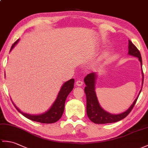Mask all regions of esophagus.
<instances>
[{
  "label": "esophagus",
  "instance_id": "obj_1",
  "mask_svg": "<svg viewBox=\"0 0 148 148\" xmlns=\"http://www.w3.org/2000/svg\"><path fill=\"white\" fill-rule=\"evenodd\" d=\"M75 84H76L77 86H81L83 84V82H82V81L81 80H78L76 81V82H75Z\"/></svg>",
  "mask_w": 148,
  "mask_h": 148
}]
</instances>
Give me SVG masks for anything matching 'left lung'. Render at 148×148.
I'll return each instance as SVG.
<instances>
[{
	"instance_id": "obj_1",
	"label": "left lung",
	"mask_w": 148,
	"mask_h": 148,
	"mask_svg": "<svg viewBox=\"0 0 148 148\" xmlns=\"http://www.w3.org/2000/svg\"><path fill=\"white\" fill-rule=\"evenodd\" d=\"M129 52L128 54L130 56L136 57L138 58V59L140 63L142 71V88L144 81V75L143 72V64H142V58L140 53L138 49L129 40ZM97 78V73H91L86 75L84 79L86 87L84 88V92L86 96V113L88 118L90 121L95 123H114L121 121L127 116L129 113L131 112L133 107L134 106L137 99L142 89L140 90L139 95H137V98L134 101L133 103L130 107L122 113H119V114H113L108 112L105 111L103 108L99 105L97 94L95 91V84Z\"/></svg>"
}]
</instances>
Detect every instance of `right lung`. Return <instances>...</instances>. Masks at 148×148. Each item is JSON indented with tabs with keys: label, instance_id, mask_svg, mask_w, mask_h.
<instances>
[{
	"label": "right lung",
	"instance_id": "1",
	"mask_svg": "<svg viewBox=\"0 0 148 148\" xmlns=\"http://www.w3.org/2000/svg\"><path fill=\"white\" fill-rule=\"evenodd\" d=\"M19 41V39H18L12 45L11 49L10 50V51H11V50L14 48L16 45L18 44ZM74 84V79H71L70 80L65 82L63 85L62 86L59 92H58L56 99L53 103V104L51 105L50 108L46 112H45L44 113H40V114L32 115L29 114V113H24L22 111H21L13 102L12 103L14 105L16 108L17 109V110H18L20 113H21L23 116H25L27 119L32 120L33 121L43 123H51L56 122L62 117V115L64 111L66 99L69 94L72 91V90H73Z\"/></svg>",
	"mask_w": 148,
	"mask_h": 148
}]
</instances>
